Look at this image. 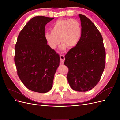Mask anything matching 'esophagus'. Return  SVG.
Here are the masks:
<instances>
[{
	"instance_id": "1",
	"label": "esophagus",
	"mask_w": 120,
	"mask_h": 120,
	"mask_svg": "<svg viewBox=\"0 0 120 120\" xmlns=\"http://www.w3.org/2000/svg\"><path fill=\"white\" fill-rule=\"evenodd\" d=\"M60 60L61 61V62L62 63H64V61L65 60V58H64V55H63V54H61V55L60 56Z\"/></svg>"
}]
</instances>
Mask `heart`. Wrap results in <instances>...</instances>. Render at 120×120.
I'll use <instances>...</instances> for the list:
<instances>
[{"instance_id": "heart-1", "label": "heart", "mask_w": 120, "mask_h": 120, "mask_svg": "<svg viewBox=\"0 0 120 120\" xmlns=\"http://www.w3.org/2000/svg\"><path fill=\"white\" fill-rule=\"evenodd\" d=\"M81 34L82 26L79 21L75 19H59L53 24L51 32H46L45 38L52 49H56L60 41L62 43L60 49L64 50L67 46L72 48L77 45Z\"/></svg>"}]
</instances>
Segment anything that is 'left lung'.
Here are the masks:
<instances>
[{"mask_svg": "<svg viewBox=\"0 0 120 120\" xmlns=\"http://www.w3.org/2000/svg\"><path fill=\"white\" fill-rule=\"evenodd\" d=\"M81 37L75 46L66 54L64 64L68 68V82L72 89L86 92L99 82L106 64V51L102 36L88 17L79 14Z\"/></svg>", "mask_w": 120, "mask_h": 120, "instance_id": "left-lung-1", "label": "left lung"}]
</instances>
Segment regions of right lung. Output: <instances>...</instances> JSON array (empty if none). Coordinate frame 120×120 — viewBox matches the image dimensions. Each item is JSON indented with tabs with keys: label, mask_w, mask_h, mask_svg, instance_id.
I'll return each instance as SVG.
<instances>
[{
	"label": "right lung",
	"mask_w": 120,
	"mask_h": 120,
	"mask_svg": "<svg viewBox=\"0 0 120 120\" xmlns=\"http://www.w3.org/2000/svg\"><path fill=\"white\" fill-rule=\"evenodd\" d=\"M53 17L35 16L18 36L14 62L21 81L32 91L45 93L52 89L60 56L47 45L45 26Z\"/></svg>",
	"instance_id": "obj_1"
}]
</instances>
